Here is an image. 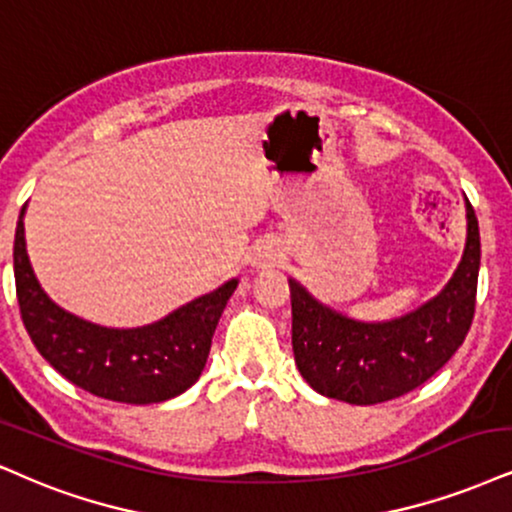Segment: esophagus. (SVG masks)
<instances>
[{"label": "esophagus", "mask_w": 512, "mask_h": 512, "mask_svg": "<svg viewBox=\"0 0 512 512\" xmlns=\"http://www.w3.org/2000/svg\"><path fill=\"white\" fill-rule=\"evenodd\" d=\"M275 261H277V251L273 249V246H268V244H263V246H258L256 249V254H254V266L256 268H270V266H275Z\"/></svg>", "instance_id": "esophagus-1"}]
</instances>
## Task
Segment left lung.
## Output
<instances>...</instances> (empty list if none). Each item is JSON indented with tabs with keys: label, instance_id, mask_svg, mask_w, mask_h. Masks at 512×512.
<instances>
[{
	"label": "left lung",
	"instance_id": "left-lung-1",
	"mask_svg": "<svg viewBox=\"0 0 512 512\" xmlns=\"http://www.w3.org/2000/svg\"><path fill=\"white\" fill-rule=\"evenodd\" d=\"M465 246L439 294L391 320H356L323 304L299 280L292 294V349L301 377L327 399L372 406L427 382L463 344L475 313L479 225L465 197Z\"/></svg>",
	"mask_w": 512,
	"mask_h": 512
}]
</instances>
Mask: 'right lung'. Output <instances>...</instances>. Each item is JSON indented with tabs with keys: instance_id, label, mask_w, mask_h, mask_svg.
<instances>
[{
	"instance_id": "obj_1",
	"label": "right lung",
	"mask_w": 512,
	"mask_h": 512,
	"mask_svg": "<svg viewBox=\"0 0 512 512\" xmlns=\"http://www.w3.org/2000/svg\"><path fill=\"white\" fill-rule=\"evenodd\" d=\"M25 206L14 239L21 318L35 349L75 387L118 403H161L199 380L237 277L140 327H104L49 299L25 249Z\"/></svg>"
}]
</instances>
